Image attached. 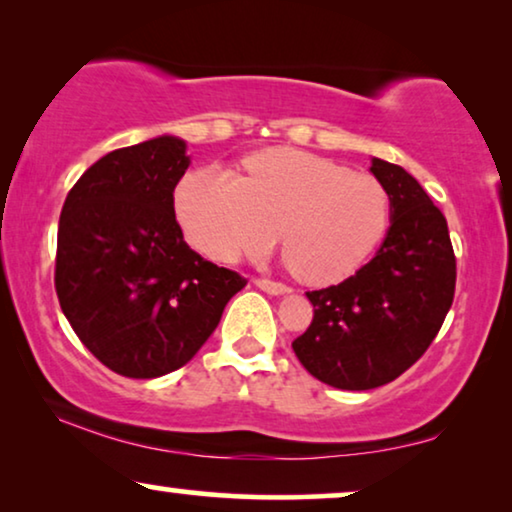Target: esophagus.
Returning <instances> with one entry per match:
<instances>
[{
	"instance_id": "esophagus-1",
	"label": "esophagus",
	"mask_w": 512,
	"mask_h": 512,
	"mask_svg": "<svg viewBox=\"0 0 512 512\" xmlns=\"http://www.w3.org/2000/svg\"><path fill=\"white\" fill-rule=\"evenodd\" d=\"M254 284L258 289L270 293V296H284V293H289L291 289L282 282H272V279H254Z\"/></svg>"
}]
</instances>
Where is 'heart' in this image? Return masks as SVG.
<instances>
[{
  "label": "heart",
  "instance_id": "b5f03b06",
  "mask_svg": "<svg viewBox=\"0 0 512 512\" xmlns=\"http://www.w3.org/2000/svg\"><path fill=\"white\" fill-rule=\"evenodd\" d=\"M186 240L216 263L265 256L277 244L310 284L354 275L391 221V195L368 172L298 149L244 158V177L209 165L188 172L174 193Z\"/></svg>",
  "mask_w": 512,
  "mask_h": 512
}]
</instances>
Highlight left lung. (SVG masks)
Returning a JSON list of instances; mask_svg holds the SVG:
<instances>
[{"label":"left lung","instance_id":"1","mask_svg":"<svg viewBox=\"0 0 512 512\" xmlns=\"http://www.w3.org/2000/svg\"><path fill=\"white\" fill-rule=\"evenodd\" d=\"M370 172L391 195L387 237L356 275L305 293L314 317L291 345L307 373L347 391L403 375L438 335L457 282L447 221L419 181L380 158Z\"/></svg>","mask_w":512,"mask_h":512}]
</instances>
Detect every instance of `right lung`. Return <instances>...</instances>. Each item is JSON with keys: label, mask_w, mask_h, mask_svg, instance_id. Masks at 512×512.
Wrapping results in <instances>:
<instances>
[{"label": "right lung", "mask_w": 512, "mask_h": 512, "mask_svg": "<svg viewBox=\"0 0 512 512\" xmlns=\"http://www.w3.org/2000/svg\"><path fill=\"white\" fill-rule=\"evenodd\" d=\"M188 165L179 137L125 146L90 165L62 205L60 307L88 352L123 377L186 366L247 286L184 242L174 188Z\"/></svg>", "instance_id": "1"}]
</instances>
